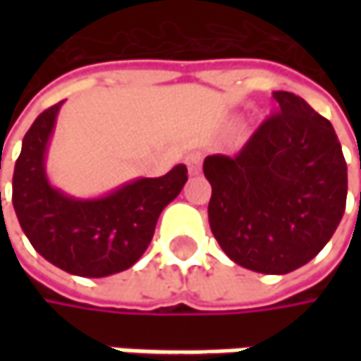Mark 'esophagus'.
Returning a JSON list of instances; mask_svg holds the SVG:
<instances>
[{
    "instance_id": "1",
    "label": "esophagus",
    "mask_w": 361,
    "mask_h": 361,
    "mask_svg": "<svg viewBox=\"0 0 361 361\" xmlns=\"http://www.w3.org/2000/svg\"><path fill=\"white\" fill-rule=\"evenodd\" d=\"M201 160H202V157H201V154H199V152H190V154H188V157H187L188 173L192 174V176H195V174L201 173Z\"/></svg>"
}]
</instances>
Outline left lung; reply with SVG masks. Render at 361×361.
<instances>
[{"mask_svg":"<svg viewBox=\"0 0 361 361\" xmlns=\"http://www.w3.org/2000/svg\"><path fill=\"white\" fill-rule=\"evenodd\" d=\"M279 112L237 157L211 154L209 223L221 249L245 269L285 275L317 255L340 225L348 164L331 122L303 98L273 92Z\"/></svg>","mask_w":361,"mask_h":361,"instance_id":"1","label":"left lung"}]
</instances>
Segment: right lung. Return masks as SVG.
<instances>
[{
	"instance_id": "1",
	"label": "right lung",
	"mask_w": 361,
	"mask_h": 361,
	"mask_svg": "<svg viewBox=\"0 0 361 361\" xmlns=\"http://www.w3.org/2000/svg\"><path fill=\"white\" fill-rule=\"evenodd\" d=\"M62 104L44 110L25 132L11 201L25 237L51 265L80 277H108L142 257L162 209L187 183V166L176 164L159 178H136L104 197H70L51 187L46 174L49 138Z\"/></svg>"
}]
</instances>
